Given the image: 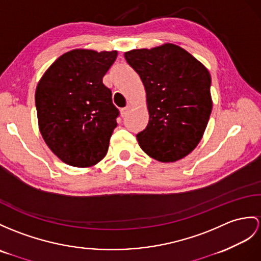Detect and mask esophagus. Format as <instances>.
I'll list each match as a JSON object with an SVG mask.
<instances>
[{
	"mask_svg": "<svg viewBox=\"0 0 261 261\" xmlns=\"http://www.w3.org/2000/svg\"><path fill=\"white\" fill-rule=\"evenodd\" d=\"M130 110V106H126L124 109L120 110V113H122V116H126V114L128 113V111Z\"/></svg>",
	"mask_w": 261,
	"mask_h": 261,
	"instance_id": "34e87169",
	"label": "esophagus"
}]
</instances>
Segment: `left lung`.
I'll return each mask as SVG.
<instances>
[{"label":"left lung","mask_w":261,"mask_h":261,"mask_svg":"<svg viewBox=\"0 0 261 261\" xmlns=\"http://www.w3.org/2000/svg\"><path fill=\"white\" fill-rule=\"evenodd\" d=\"M141 76L149 122L136 135L156 161L176 162L192 152L204 135L213 101L208 69L184 48L164 44L124 54Z\"/></svg>","instance_id":"obj_1"}]
</instances>
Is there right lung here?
Segmentation results:
<instances>
[{
  "label": "right lung",
  "instance_id": "obj_1",
  "mask_svg": "<svg viewBox=\"0 0 261 261\" xmlns=\"http://www.w3.org/2000/svg\"><path fill=\"white\" fill-rule=\"evenodd\" d=\"M116 57V50H69L37 84L40 132L49 149L67 165L90 167L107 154L119 111L103 77Z\"/></svg>",
  "mask_w": 261,
  "mask_h": 261
}]
</instances>
